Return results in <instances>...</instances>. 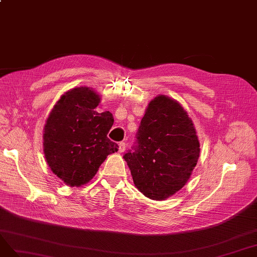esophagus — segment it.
<instances>
[{
  "label": "esophagus",
  "instance_id": "1",
  "mask_svg": "<svg viewBox=\"0 0 257 257\" xmlns=\"http://www.w3.org/2000/svg\"><path fill=\"white\" fill-rule=\"evenodd\" d=\"M125 150H126V144L123 143V142H120L118 144V152L121 154V153L125 152Z\"/></svg>",
  "mask_w": 257,
  "mask_h": 257
}]
</instances>
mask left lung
<instances>
[{
    "label": "left lung",
    "mask_w": 257,
    "mask_h": 257,
    "mask_svg": "<svg viewBox=\"0 0 257 257\" xmlns=\"http://www.w3.org/2000/svg\"><path fill=\"white\" fill-rule=\"evenodd\" d=\"M134 150L123 159L135 186L156 201L165 200L187 184L201 152L192 119L177 100L165 95L148 103Z\"/></svg>",
    "instance_id": "obj_1"
}]
</instances>
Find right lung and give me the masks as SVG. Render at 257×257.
Instances as JSON below:
<instances>
[{"instance_id":"add662e5","label":"right lung","mask_w":257,"mask_h":257,"mask_svg":"<svg viewBox=\"0 0 257 257\" xmlns=\"http://www.w3.org/2000/svg\"><path fill=\"white\" fill-rule=\"evenodd\" d=\"M100 103L93 88L69 89L55 103L44 128V153L49 168L70 187L92 179L118 145L107 138L113 126L112 113L95 111Z\"/></svg>"}]
</instances>
